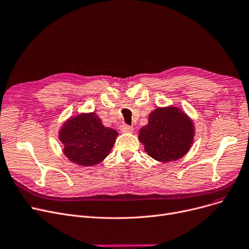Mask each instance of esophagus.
<instances>
[{
	"mask_svg": "<svg viewBox=\"0 0 249 249\" xmlns=\"http://www.w3.org/2000/svg\"><path fill=\"white\" fill-rule=\"evenodd\" d=\"M120 128H121V130L123 131V133H133V131H134V127L133 126H130V125L125 124H123Z\"/></svg>",
	"mask_w": 249,
	"mask_h": 249,
	"instance_id": "obj_1",
	"label": "esophagus"
}]
</instances>
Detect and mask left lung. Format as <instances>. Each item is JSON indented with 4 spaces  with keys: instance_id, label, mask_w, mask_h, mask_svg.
<instances>
[{
    "instance_id": "obj_1",
    "label": "left lung",
    "mask_w": 249,
    "mask_h": 249,
    "mask_svg": "<svg viewBox=\"0 0 249 249\" xmlns=\"http://www.w3.org/2000/svg\"><path fill=\"white\" fill-rule=\"evenodd\" d=\"M194 125L178 107H158L149 115V124L140 129L144 151L159 162L176 160L189 151L194 139Z\"/></svg>"
}]
</instances>
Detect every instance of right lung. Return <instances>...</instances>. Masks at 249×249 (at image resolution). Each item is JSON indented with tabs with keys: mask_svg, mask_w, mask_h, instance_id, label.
Returning <instances> with one entry per match:
<instances>
[{
	"mask_svg": "<svg viewBox=\"0 0 249 249\" xmlns=\"http://www.w3.org/2000/svg\"><path fill=\"white\" fill-rule=\"evenodd\" d=\"M118 133L102 124L94 113L80 114L70 119L59 131L63 153L80 166H93L108 156Z\"/></svg>",
	"mask_w": 249,
	"mask_h": 249,
	"instance_id": "1",
	"label": "right lung"
}]
</instances>
